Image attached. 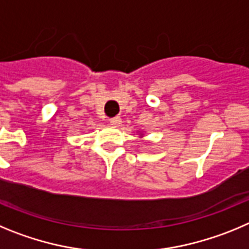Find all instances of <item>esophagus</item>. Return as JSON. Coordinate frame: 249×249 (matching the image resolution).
<instances>
[{
	"label": "esophagus",
	"instance_id": "1",
	"mask_svg": "<svg viewBox=\"0 0 249 249\" xmlns=\"http://www.w3.org/2000/svg\"><path fill=\"white\" fill-rule=\"evenodd\" d=\"M109 123H110V125H113V126H118V125L122 124V118H120V116H114V118L109 119Z\"/></svg>",
	"mask_w": 249,
	"mask_h": 249
}]
</instances>
